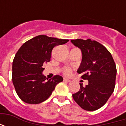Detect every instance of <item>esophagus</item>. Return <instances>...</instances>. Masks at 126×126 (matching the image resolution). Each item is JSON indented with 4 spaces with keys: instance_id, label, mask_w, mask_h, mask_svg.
Here are the masks:
<instances>
[{
    "instance_id": "1",
    "label": "esophagus",
    "mask_w": 126,
    "mask_h": 126,
    "mask_svg": "<svg viewBox=\"0 0 126 126\" xmlns=\"http://www.w3.org/2000/svg\"><path fill=\"white\" fill-rule=\"evenodd\" d=\"M63 80L65 81V82H71V80L67 78H63Z\"/></svg>"
}]
</instances>
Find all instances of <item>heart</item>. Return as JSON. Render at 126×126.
I'll return each instance as SVG.
<instances>
[{
    "mask_svg": "<svg viewBox=\"0 0 126 126\" xmlns=\"http://www.w3.org/2000/svg\"><path fill=\"white\" fill-rule=\"evenodd\" d=\"M64 71H65V73L66 74H69V73H70V69L68 68H66V69H65Z\"/></svg>",
    "mask_w": 126,
    "mask_h": 126,
    "instance_id": "b5f03b06",
    "label": "heart"
}]
</instances>
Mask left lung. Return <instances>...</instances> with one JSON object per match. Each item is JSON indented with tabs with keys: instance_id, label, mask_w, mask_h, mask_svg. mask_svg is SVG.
I'll return each mask as SVG.
<instances>
[{
	"instance_id": "left-lung-1",
	"label": "left lung",
	"mask_w": 126,
	"mask_h": 126,
	"mask_svg": "<svg viewBox=\"0 0 126 126\" xmlns=\"http://www.w3.org/2000/svg\"><path fill=\"white\" fill-rule=\"evenodd\" d=\"M81 49L82 63L78 73L81 78L88 80L85 87L73 96L78 105L86 111H95L102 107L113 93L117 69L112 55L103 45L90 39L71 40Z\"/></svg>"
}]
</instances>
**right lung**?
I'll return each mask as SVG.
<instances>
[{"label":"right lung","instance_id":"add662e5","mask_svg":"<svg viewBox=\"0 0 126 126\" xmlns=\"http://www.w3.org/2000/svg\"><path fill=\"white\" fill-rule=\"evenodd\" d=\"M66 39L40 35L26 42L16 53L12 66V81L21 100L39 104L48 98L63 78L56 75L48 79L42 74L45 63L49 62L52 49L65 44Z\"/></svg>","mask_w":126,"mask_h":126}]
</instances>
